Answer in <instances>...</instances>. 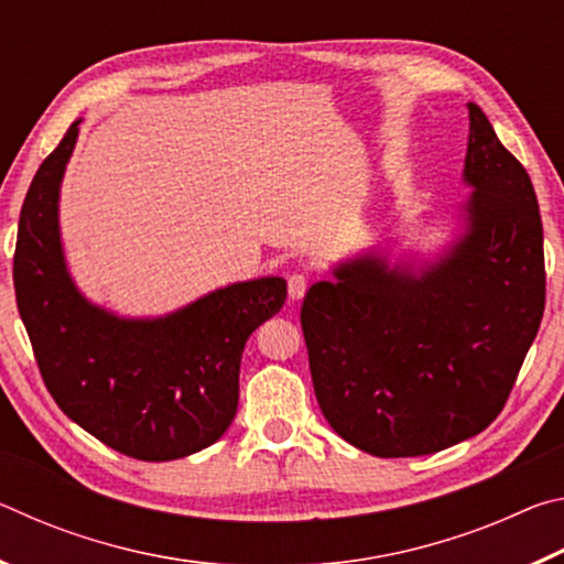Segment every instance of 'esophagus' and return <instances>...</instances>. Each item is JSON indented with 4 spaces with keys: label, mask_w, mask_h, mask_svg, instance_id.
Wrapping results in <instances>:
<instances>
[{
    "label": "esophagus",
    "mask_w": 564,
    "mask_h": 564,
    "mask_svg": "<svg viewBox=\"0 0 564 564\" xmlns=\"http://www.w3.org/2000/svg\"><path fill=\"white\" fill-rule=\"evenodd\" d=\"M308 291V275L305 273H293L289 275V295L293 301H299Z\"/></svg>",
    "instance_id": "esophagus-1"
}]
</instances>
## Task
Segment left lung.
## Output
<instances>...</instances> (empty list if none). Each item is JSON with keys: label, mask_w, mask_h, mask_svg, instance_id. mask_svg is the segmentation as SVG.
<instances>
[{"label": "left lung", "mask_w": 564, "mask_h": 564, "mask_svg": "<svg viewBox=\"0 0 564 564\" xmlns=\"http://www.w3.org/2000/svg\"><path fill=\"white\" fill-rule=\"evenodd\" d=\"M465 234L437 261L376 253L305 293L301 326L318 405L376 457L445 451L500 415L545 311L542 218L528 171L477 104Z\"/></svg>", "instance_id": "obj_1"}]
</instances>
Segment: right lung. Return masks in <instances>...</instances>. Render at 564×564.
I'll return each instance as SVG.
<instances>
[{
  "label": "right lung",
  "mask_w": 564,
  "mask_h": 564,
  "mask_svg": "<svg viewBox=\"0 0 564 564\" xmlns=\"http://www.w3.org/2000/svg\"><path fill=\"white\" fill-rule=\"evenodd\" d=\"M79 123L42 161L19 214V316L66 417L137 460L194 455L231 425L243 346L281 311L285 281L231 283L161 318H119L84 299L59 236V188Z\"/></svg>",
  "instance_id": "1"
}]
</instances>
